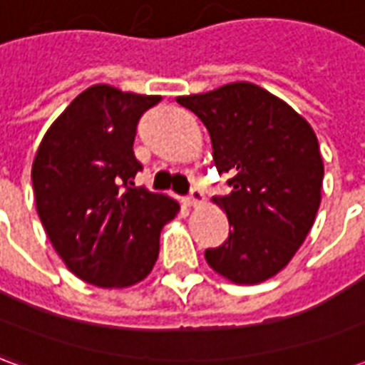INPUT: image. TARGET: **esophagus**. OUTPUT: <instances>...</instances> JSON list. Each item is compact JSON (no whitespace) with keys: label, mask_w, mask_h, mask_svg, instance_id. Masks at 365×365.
Segmentation results:
<instances>
[{"label":"esophagus","mask_w":365,"mask_h":365,"mask_svg":"<svg viewBox=\"0 0 365 365\" xmlns=\"http://www.w3.org/2000/svg\"><path fill=\"white\" fill-rule=\"evenodd\" d=\"M187 203L191 207H201L205 203V195H203V191L199 190V187H193L190 193V197H187Z\"/></svg>","instance_id":"esophagus-1"}]
</instances>
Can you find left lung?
<instances>
[{"label": "left lung", "instance_id": "left-lung-1", "mask_svg": "<svg viewBox=\"0 0 365 365\" xmlns=\"http://www.w3.org/2000/svg\"><path fill=\"white\" fill-rule=\"evenodd\" d=\"M211 136L215 168L229 174V195L213 197L229 219V238L207 248L211 268L252 285L279 274L313 227L322 166L313 127L283 99L250 82L175 99Z\"/></svg>", "mask_w": 365, "mask_h": 365}]
</instances>
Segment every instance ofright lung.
Here are the masks:
<instances>
[{
    "instance_id": "1",
    "label": "right lung",
    "mask_w": 365,
    "mask_h": 365,
    "mask_svg": "<svg viewBox=\"0 0 365 365\" xmlns=\"http://www.w3.org/2000/svg\"><path fill=\"white\" fill-rule=\"evenodd\" d=\"M160 96L91 86L46 130L33 160V191L52 248L83 282L120 289L143 282L160 232L180 205L135 187L136 125Z\"/></svg>"
}]
</instances>
